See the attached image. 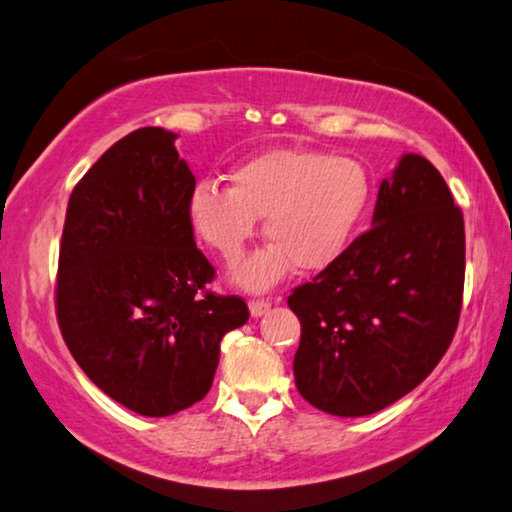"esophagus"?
<instances>
[{"instance_id":"1","label":"esophagus","mask_w":512,"mask_h":512,"mask_svg":"<svg viewBox=\"0 0 512 512\" xmlns=\"http://www.w3.org/2000/svg\"><path fill=\"white\" fill-rule=\"evenodd\" d=\"M248 309H250V316L259 318V316H264L268 309H271V302H268V300H250Z\"/></svg>"}]
</instances>
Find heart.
<instances>
[{"instance_id":"b5f03b06","label":"heart","mask_w":512,"mask_h":512,"mask_svg":"<svg viewBox=\"0 0 512 512\" xmlns=\"http://www.w3.org/2000/svg\"><path fill=\"white\" fill-rule=\"evenodd\" d=\"M230 183H198L187 221L207 248L235 264L264 219L271 244L232 273L248 291L271 289L293 266L305 273L334 266L359 237L375 196L359 160L314 149L257 153L232 169Z\"/></svg>"}]
</instances>
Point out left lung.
Masks as SVG:
<instances>
[{"label": "left lung", "instance_id": "8db88e82", "mask_svg": "<svg viewBox=\"0 0 512 512\" xmlns=\"http://www.w3.org/2000/svg\"><path fill=\"white\" fill-rule=\"evenodd\" d=\"M463 280L461 207L427 158L406 153L381 180L372 228L287 300L302 327L300 395L361 418L411 393L454 339Z\"/></svg>", "mask_w": 512, "mask_h": 512}]
</instances>
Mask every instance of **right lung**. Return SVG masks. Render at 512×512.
I'll return each instance as SVG.
<instances>
[{"instance_id": "obj_1", "label": "right lung", "mask_w": 512, "mask_h": 512, "mask_svg": "<svg viewBox=\"0 0 512 512\" xmlns=\"http://www.w3.org/2000/svg\"><path fill=\"white\" fill-rule=\"evenodd\" d=\"M176 133L140 128L92 164L67 203L56 316L76 363L112 400L146 418L201 402L221 339L248 320L216 296L214 266L187 221L194 173Z\"/></svg>"}]
</instances>
